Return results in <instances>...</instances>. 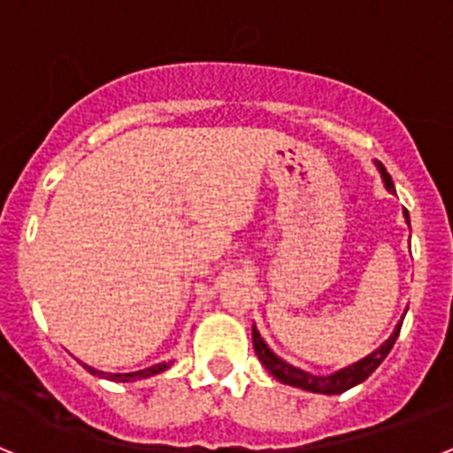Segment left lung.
<instances>
[{
  "label": "left lung",
  "mask_w": 453,
  "mask_h": 453,
  "mask_svg": "<svg viewBox=\"0 0 453 453\" xmlns=\"http://www.w3.org/2000/svg\"><path fill=\"white\" fill-rule=\"evenodd\" d=\"M376 167H379V172H381L383 183H386L388 190L395 192V183H392V177L386 172V167H383L381 163H376ZM403 218H406V222L411 224V219H408V211H403ZM399 329H402V322L397 324V329L392 331L390 338H388L386 342L379 347V349H374L370 356H365L363 361L354 363V365H349V367H342V370L334 372V374H326V376L311 374V372L299 370V367L290 365V363H286L283 358H279V356H276L274 351L265 345V340H263L261 334L256 331V326L251 329V340H254V349H256V356H258V361H261L263 365H265V370L270 372L274 379H279L281 383H286V386L302 388V390H308V392H319V395H340V392L349 390V388H354V386H358V383L365 381L367 376H370L376 367L381 365L383 358L390 354L392 345H395V340H397Z\"/></svg>",
  "instance_id": "left-lung-1"
}]
</instances>
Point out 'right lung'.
Instances as JSON below:
<instances>
[{
    "instance_id": "add662e5",
    "label": "right lung",
    "mask_w": 453,
    "mask_h": 453,
    "mask_svg": "<svg viewBox=\"0 0 453 453\" xmlns=\"http://www.w3.org/2000/svg\"><path fill=\"white\" fill-rule=\"evenodd\" d=\"M170 365H172V361L158 363V365L145 367V370H138V372H129V374H108V372H99L90 365H83V367H86L90 374L102 376V379H111V381H118V383H129V381H138V379H150V376H154V374H161V372H165Z\"/></svg>"
}]
</instances>
